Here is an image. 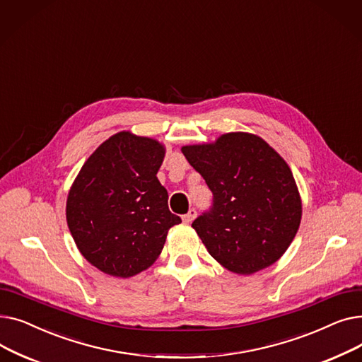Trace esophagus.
<instances>
[{
  "mask_svg": "<svg viewBox=\"0 0 362 362\" xmlns=\"http://www.w3.org/2000/svg\"><path fill=\"white\" fill-rule=\"evenodd\" d=\"M195 217H197V211H195L194 208H192V210H189V211H187V214H185V216L182 217V220H183L185 223H192Z\"/></svg>",
  "mask_w": 362,
  "mask_h": 362,
  "instance_id": "34e87169",
  "label": "esophagus"
}]
</instances>
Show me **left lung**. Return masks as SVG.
I'll use <instances>...</instances> for the list:
<instances>
[{
	"label": "left lung",
	"mask_w": 362,
	"mask_h": 362,
	"mask_svg": "<svg viewBox=\"0 0 362 362\" xmlns=\"http://www.w3.org/2000/svg\"><path fill=\"white\" fill-rule=\"evenodd\" d=\"M182 152L214 197L211 210L192 223L206 251L236 274L270 267L289 248L302 217L288 163L246 132L186 145Z\"/></svg>",
	"instance_id": "8db88e82"
}]
</instances>
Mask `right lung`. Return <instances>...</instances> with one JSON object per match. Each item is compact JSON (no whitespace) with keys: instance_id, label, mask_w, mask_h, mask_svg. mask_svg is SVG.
<instances>
[{"instance_id":"obj_1","label":"right lung","mask_w":362,"mask_h":362,"mask_svg":"<svg viewBox=\"0 0 362 362\" xmlns=\"http://www.w3.org/2000/svg\"><path fill=\"white\" fill-rule=\"evenodd\" d=\"M164 156L157 139L119 132L92 152L70 187L69 230L86 261L108 276L151 267L170 227L182 223L157 177Z\"/></svg>"}]
</instances>
